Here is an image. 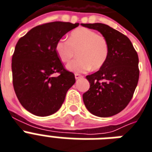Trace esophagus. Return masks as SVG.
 <instances>
[{
	"label": "esophagus",
	"instance_id": "obj_1",
	"mask_svg": "<svg viewBox=\"0 0 152 152\" xmlns=\"http://www.w3.org/2000/svg\"><path fill=\"white\" fill-rule=\"evenodd\" d=\"M75 79H79V78H81V77H83V76L79 75V74H75Z\"/></svg>",
	"mask_w": 152,
	"mask_h": 152
}]
</instances>
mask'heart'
Wrapping results in <instances>:
<instances>
[{
  "label": "heart",
  "instance_id": "1",
  "mask_svg": "<svg viewBox=\"0 0 152 152\" xmlns=\"http://www.w3.org/2000/svg\"><path fill=\"white\" fill-rule=\"evenodd\" d=\"M77 58L66 65V69L75 73L98 70L104 65L109 54V46L103 36L85 28L75 29L68 40L60 39L55 44V52L63 63H68L76 54Z\"/></svg>",
  "mask_w": 152,
  "mask_h": 152
}]
</instances>
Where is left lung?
Here are the masks:
<instances>
[{
    "mask_svg": "<svg viewBox=\"0 0 152 152\" xmlns=\"http://www.w3.org/2000/svg\"><path fill=\"white\" fill-rule=\"evenodd\" d=\"M82 25L99 31L109 46L104 65L98 71L86 76L90 86L83 94V102L89 113L95 116H114L132 98L140 75L138 55L130 39L109 25L101 23Z\"/></svg>",
    "mask_w": 152,
    "mask_h": 152,
    "instance_id": "8db88e82",
    "label": "left lung"
}]
</instances>
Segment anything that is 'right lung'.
<instances>
[{
    "label": "right lung",
    "instance_id": "1",
    "mask_svg": "<svg viewBox=\"0 0 152 152\" xmlns=\"http://www.w3.org/2000/svg\"><path fill=\"white\" fill-rule=\"evenodd\" d=\"M79 23L55 21L36 26L19 39L12 59V82L22 106L39 116L52 115L61 108L75 75L66 70L55 44ZM59 72L58 77L52 75Z\"/></svg>",
    "mask_w": 152,
    "mask_h": 152
}]
</instances>
